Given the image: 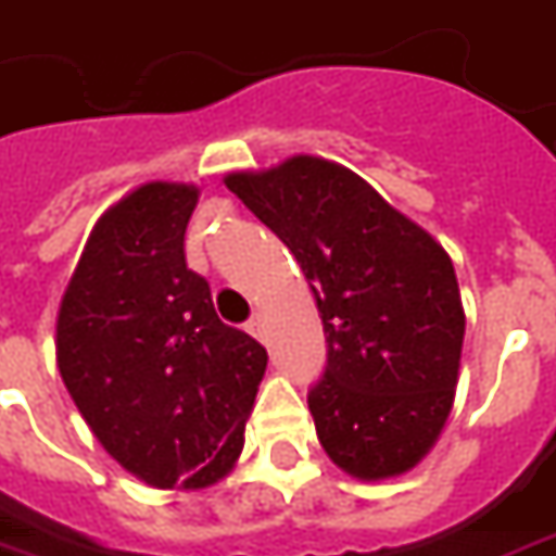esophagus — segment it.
Segmentation results:
<instances>
[{
	"label": "esophagus",
	"instance_id": "1",
	"mask_svg": "<svg viewBox=\"0 0 556 556\" xmlns=\"http://www.w3.org/2000/svg\"><path fill=\"white\" fill-rule=\"evenodd\" d=\"M247 331L252 334V338H258V341H267V331H264V316H262V313H255V316L249 319Z\"/></svg>",
	"mask_w": 556,
	"mask_h": 556
}]
</instances>
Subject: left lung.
<instances>
[{"label":"left lung","mask_w":556,"mask_h":556,"mask_svg":"<svg viewBox=\"0 0 556 556\" xmlns=\"http://www.w3.org/2000/svg\"><path fill=\"white\" fill-rule=\"evenodd\" d=\"M225 185L289 247L326 328L307 405L328 459L358 481L399 478L451 417L466 309L451 255L353 169L294 154Z\"/></svg>","instance_id":"1"}]
</instances>
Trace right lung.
<instances>
[{"mask_svg": "<svg viewBox=\"0 0 556 556\" xmlns=\"http://www.w3.org/2000/svg\"><path fill=\"white\" fill-rule=\"evenodd\" d=\"M200 188L146 182L90 230L56 309V368L103 451L157 490H203L243 453L267 350L215 316L185 264Z\"/></svg>", "mask_w": 556, "mask_h": 556, "instance_id": "add662e5", "label": "right lung"}]
</instances>
